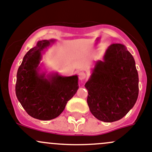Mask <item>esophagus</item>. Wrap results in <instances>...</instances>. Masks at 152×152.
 <instances>
[{
  "label": "esophagus",
  "mask_w": 152,
  "mask_h": 152,
  "mask_svg": "<svg viewBox=\"0 0 152 152\" xmlns=\"http://www.w3.org/2000/svg\"><path fill=\"white\" fill-rule=\"evenodd\" d=\"M78 77H79V79L80 80H83L86 77V75L83 72H78Z\"/></svg>",
  "instance_id": "1"
}]
</instances>
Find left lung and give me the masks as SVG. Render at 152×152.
<instances>
[{"instance_id":"obj_1","label":"left lung","mask_w":152,"mask_h":152,"mask_svg":"<svg viewBox=\"0 0 152 152\" xmlns=\"http://www.w3.org/2000/svg\"><path fill=\"white\" fill-rule=\"evenodd\" d=\"M139 78L135 61L126 46L110 45L97 61L85 87L90 112L103 122L124 118L134 106L139 93Z\"/></svg>"}]
</instances>
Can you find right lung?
Wrapping results in <instances>:
<instances>
[{"instance_id":"add662e5","label":"right lung","mask_w":152,"mask_h":152,"mask_svg":"<svg viewBox=\"0 0 152 152\" xmlns=\"http://www.w3.org/2000/svg\"><path fill=\"white\" fill-rule=\"evenodd\" d=\"M54 40H43L28 51L17 72L15 93L28 115L41 121L59 116L67 102L78 89L77 75L62 77L58 74H40L41 52Z\"/></svg>"}]
</instances>
